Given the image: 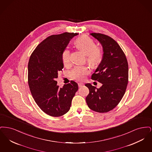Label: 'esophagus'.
I'll return each instance as SVG.
<instances>
[{"label": "esophagus", "mask_w": 152, "mask_h": 152, "mask_svg": "<svg viewBox=\"0 0 152 152\" xmlns=\"http://www.w3.org/2000/svg\"><path fill=\"white\" fill-rule=\"evenodd\" d=\"M84 86V84L83 83H78V86H79V87H82L83 86Z\"/></svg>", "instance_id": "obj_1"}]
</instances>
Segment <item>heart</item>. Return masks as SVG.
<instances>
[{
    "instance_id": "heart-1",
    "label": "heart",
    "mask_w": 152,
    "mask_h": 152,
    "mask_svg": "<svg viewBox=\"0 0 152 152\" xmlns=\"http://www.w3.org/2000/svg\"><path fill=\"white\" fill-rule=\"evenodd\" d=\"M76 45L80 50L86 53L87 61L92 65H96L101 61L102 51L100 47L96 45L94 40L89 36H83L76 40ZM63 63L68 65L71 61V52L68 47L65 48L61 55ZM91 72L90 68L87 66L76 65L69 75L72 79L82 81L86 79V76Z\"/></svg>"
}]
</instances>
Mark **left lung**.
<instances>
[{"mask_svg": "<svg viewBox=\"0 0 152 152\" xmlns=\"http://www.w3.org/2000/svg\"><path fill=\"white\" fill-rule=\"evenodd\" d=\"M101 44L103 56L91 79L102 85L100 88L86 84L89 94L86 97L88 107L95 112L105 113L115 108L121 100L128 83V64L122 49L109 36L92 33Z\"/></svg>", "mask_w": 152, "mask_h": 152, "instance_id": "8db88e82", "label": "left lung"}]
</instances>
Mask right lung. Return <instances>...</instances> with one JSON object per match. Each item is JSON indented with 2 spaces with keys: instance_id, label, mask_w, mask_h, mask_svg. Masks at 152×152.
Listing matches in <instances>:
<instances>
[{
  "instance_id": "1",
  "label": "right lung",
  "mask_w": 152,
  "mask_h": 152,
  "mask_svg": "<svg viewBox=\"0 0 152 152\" xmlns=\"http://www.w3.org/2000/svg\"><path fill=\"white\" fill-rule=\"evenodd\" d=\"M77 33L64 32L47 37L31 54L28 65V81L31 93L37 105L44 113L59 117L67 113L73 97L78 90L77 84L60 88L55 80L64 68L61 55Z\"/></svg>"
}]
</instances>
